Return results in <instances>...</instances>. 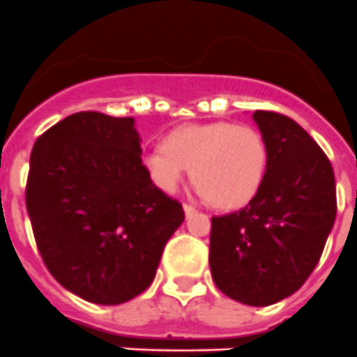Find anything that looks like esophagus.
Listing matches in <instances>:
<instances>
[{
    "label": "esophagus",
    "instance_id": "obj_1",
    "mask_svg": "<svg viewBox=\"0 0 357 357\" xmlns=\"http://www.w3.org/2000/svg\"><path fill=\"white\" fill-rule=\"evenodd\" d=\"M184 213H185V216H191V214H195L197 213V209H195L193 206H189V204H184Z\"/></svg>",
    "mask_w": 357,
    "mask_h": 357
}]
</instances>
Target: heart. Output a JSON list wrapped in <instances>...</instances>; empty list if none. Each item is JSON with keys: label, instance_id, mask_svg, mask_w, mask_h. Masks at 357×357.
I'll return each instance as SVG.
<instances>
[{"label": "heart", "instance_id": "b5f03b06", "mask_svg": "<svg viewBox=\"0 0 357 357\" xmlns=\"http://www.w3.org/2000/svg\"><path fill=\"white\" fill-rule=\"evenodd\" d=\"M141 166L151 184L175 193L188 172L195 191L220 209H239L257 195L268 168L264 137L250 125L227 121L182 125L162 148L144 151Z\"/></svg>", "mask_w": 357, "mask_h": 357}]
</instances>
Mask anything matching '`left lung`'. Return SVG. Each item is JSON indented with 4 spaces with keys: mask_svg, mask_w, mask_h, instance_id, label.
<instances>
[{
    "mask_svg": "<svg viewBox=\"0 0 357 357\" xmlns=\"http://www.w3.org/2000/svg\"><path fill=\"white\" fill-rule=\"evenodd\" d=\"M268 148L261 189L247 207L211 220L214 284L241 304L272 305L304 284L336 218L327 155L291 118L255 110Z\"/></svg>",
    "mask_w": 357,
    "mask_h": 357,
    "instance_id": "obj_1",
    "label": "left lung"
}]
</instances>
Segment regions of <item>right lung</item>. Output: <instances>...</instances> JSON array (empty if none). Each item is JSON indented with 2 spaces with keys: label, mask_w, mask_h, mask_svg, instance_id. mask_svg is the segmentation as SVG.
Here are the masks:
<instances>
[{
  "label": "right lung",
  "mask_w": 357,
  "mask_h": 357,
  "mask_svg": "<svg viewBox=\"0 0 357 357\" xmlns=\"http://www.w3.org/2000/svg\"><path fill=\"white\" fill-rule=\"evenodd\" d=\"M134 118L77 112L33 144L26 209L50 273L93 304L132 301L153 282L184 222L141 166Z\"/></svg>",
  "instance_id": "right-lung-1"
}]
</instances>
